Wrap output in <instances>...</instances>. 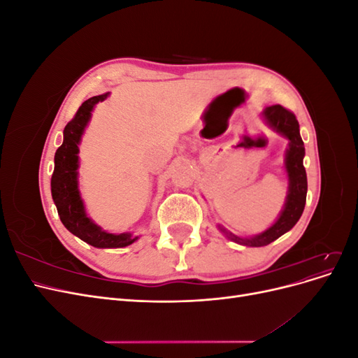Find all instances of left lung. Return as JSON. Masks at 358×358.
I'll return each mask as SVG.
<instances>
[{"label": "left lung", "mask_w": 358, "mask_h": 358, "mask_svg": "<svg viewBox=\"0 0 358 358\" xmlns=\"http://www.w3.org/2000/svg\"><path fill=\"white\" fill-rule=\"evenodd\" d=\"M264 122L276 131L279 136H282L288 140V148L285 150L284 158V167L288 178V191L284 208L280 210L276 221L266 229L264 231L249 236L241 237L236 236L230 231H227L224 227L218 225L221 233L236 243L243 246H266L276 241L278 237L289 231L292 227L297 224L300 216L303 213L306 204V192H308V178L306 170L303 167V158H305V145L300 136L299 122L296 116L282 106H268L262 112Z\"/></svg>", "instance_id": "left-lung-1"}]
</instances>
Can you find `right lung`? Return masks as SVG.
Returning a JSON list of instances; mask_svg holds the SVG:
<instances>
[{
  "label": "right lung",
  "instance_id": "obj_1",
  "mask_svg": "<svg viewBox=\"0 0 358 358\" xmlns=\"http://www.w3.org/2000/svg\"><path fill=\"white\" fill-rule=\"evenodd\" d=\"M107 96L109 92L86 100L64 128V142L55 152V169L50 180L52 199L64 227L83 242L103 249L125 248L138 239L133 233H109L96 225L86 213L79 189V145L95 106Z\"/></svg>",
  "mask_w": 358,
  "mask_h": 358
}]
</instances>
